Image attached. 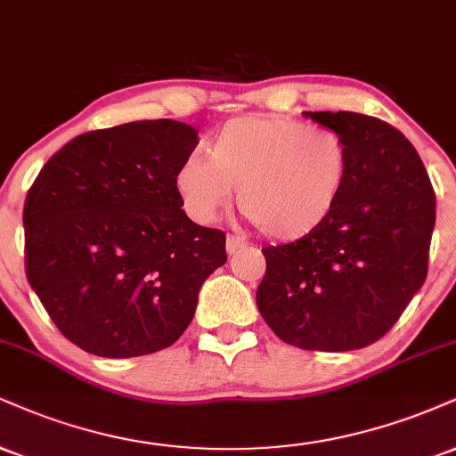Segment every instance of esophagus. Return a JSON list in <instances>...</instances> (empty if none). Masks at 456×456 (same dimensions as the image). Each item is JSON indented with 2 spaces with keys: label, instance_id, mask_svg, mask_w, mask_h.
I'll list each match as a JSON object with an SVG mask.
<instances>
[{
  "label": "esophagus",
  "instance_id": "34e87169",
  "mask_svg": "<svg viewBox=\"0 0 456 456\" xmlns=\"http://www.w3.org/2000/svg\"><path fill=\"white\" fill-rule=\"evenodd\" d=\"M246 242L244 238H238V235H227V252L229 255H235L240 248H244Z\"/></svg>",
  "mask_w": 456,
  "mask_h": 456
}]
</instances>
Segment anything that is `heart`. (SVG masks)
I'll return each mask as SVG.
<instances>
[{"label":"heart","instance_id":"1","mask_svg":"<svg viewBox=\"0 0 456 456\" xmlns=\"http://www.w3.org/2000/svg\"><path fill=\"white\" fill-rule=\"evenodd\" d=\"M206 155L189 157L175 169L186 212L210 223L238 189L240 212L282 242L318 232L342 201L350 175L342 135L281 114L227 120L208 140Z\"/></svg>","mask_w":456,"mask_h":456}]
</instances>
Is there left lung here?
<instances>
[{"instance_id": "1", "label": "left lung", "mask_w": 456, "mask_h": 456, "mask_svg": "<svg viewBox=\"0 0 456 456\" xmlns=\"http://www.w3.org/2000/svg\"><path fill=\"white\" fill-rule=\"evenodd\" d=\"M344 138L350 175L333 216L308 238L267 246L261 316L304 350L365 348L391 329L427 278L436 193L419 152L385 120L305 112Z\"/></svg>"}]
</instances>
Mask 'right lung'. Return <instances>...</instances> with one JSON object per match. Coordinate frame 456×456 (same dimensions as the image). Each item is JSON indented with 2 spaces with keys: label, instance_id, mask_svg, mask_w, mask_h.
Wrapping results in <instances>:
<instances>
[{
  "label": "right lung",
  "instance_id": "1",
  "mask_svg": "<svg viewBox=\"0 0 456 456\" xmlns=\"http://www.w3.org/2000/svg\"><path fill=\"white\" fill-rule=\"evenodd\" d=\"M195 146L197 131L169 118L89 131L31 184L27 281L86 353L129 359L172 346L227 261L224 233L191 221L174 184Z\"/></svg>",
  "mask_w": 456,
  "mask_h": 456
}]
</instances>
